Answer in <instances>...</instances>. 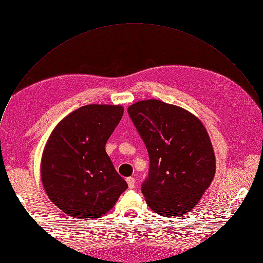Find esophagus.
<instances>
[{
  "label": "esophagus",
  "instance_id": "esophagus-1",
  "mask_svg": "<svg viewBox=\"0 0 263 263\" xmlns=\"http://www.w3.org/2000/svg\"><path fill=\"white\" fill-rule=\"evenodd\" d=\"M127 183H128L129 188L132 189L135 186V179L134 178H127Z\"/></svg>",
  "mask_w": 263,
  "mask_h": 263
}]
</instances>
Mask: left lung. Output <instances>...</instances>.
Returning <instances> with one entry per match:
<instances>
[{"instance_id": "left-lung-1", "label": "left lung", "mask_w": 263, "mask_h": 263, "mask_svg": "<svg viewBox=\"0 0 263 263\" xmlns=\"http://www.w3.org/2000/svg\"><path fill=\"white\" fill-rule=\"evenodd\" d=\"M128 114L150 160L148 177L142 184L148 206L167 217L190 212L216 172L205 127L188 111L156 99L132 104Z\"/></svg>"}]
</instances>
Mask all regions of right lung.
Wrapping results in <instances>:
<instances>
[{
    "mask_svg": "<svg viewBox=\"0 0 263 263\" xmlns=\"http://www.w3.org/2000/svg\"><path fill=\"white\" fill-rule=\"evenodd\" d=\"M124 108L89 104L68 114L44 148L41 178L50 201L73 218L101 217L128 188L106 152Z\"/></svg>",
    "mask_w": 263,
    "mask_h": 263,
    "instance_id": "1",
    "label": "right lung"
}]
</instances>
